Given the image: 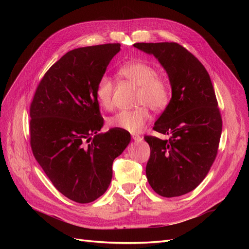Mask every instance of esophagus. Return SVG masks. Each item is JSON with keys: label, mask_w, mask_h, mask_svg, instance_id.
Wrapping results in <instances>:
<instances>
[{"label": "esophagus", "mask_w": 249, "mask_h": 249, "mask_svg": "<svg viewBox=\"0 0 249 249\" xmlns=\"http://www.w3.org/2000/svg\"><path fill=\"white\" fill-rule=\"evenodd\" d=\"M132 138L135 140V141H141L143 139L142 136H139V135H136V134H133L132 135Z\"/></svg>", "instance_id": "1"}]
</instances>
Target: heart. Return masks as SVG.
<instances>
[{"label": "heart", "mask_w": 249, "mask_h": 249, "mask_svg": "<svg viewBox=\"0 0 249 249\" xmlns=\"http://www.w3.org/2000/svg\"><path fill=\"white\" fill-rule=\"evenodd\" d=\"M119 74L138 86L137 104L140 107L133 110H123L109 118V124L130 133H138L150 119L147 106L154 111H162L170 100V89L167 82L158 77L155 67L141 61L126 63L118 71ZM112 80L103 76L97 82L95 95L100 105L106 110L113 108Z\"/></svg>", "instance_id": "1"}]
</instances>
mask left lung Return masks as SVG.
Instances as JSON below:
<instances>
[{"label": "left lung", "instance_id": "obj_1", "mask_svg": "<svg viewBox=\"0 0 249 249\" xmlns=\"http://www.w3.org/2000/svg\"><path fill=\"white\" fill-rule=\"evenodd\" d=\"M134 47L158 59L171 86L170 102L154 125L170 138L144 137L150 147L146 178L161 196H180L202 182L217 155L222 119L212 82L199 60L178 43Z\"/></svg>", "mask_w": 249, "mask_h": 249}]
</instances>
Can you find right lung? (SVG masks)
I'll return each mask as SVG.
<instances>
[{"label":"right lung","instance_id":"obj_1","mask_svg":"<svg viewBox=\"0 0 249 249\" xmlns=\"http://www.w3.org/2000/svg\"><path fill=\"white\" fill-rule=\"evenodd\" d=\"M119 51V43H107L67 52L44 74L30 107L35 159L56 189L76 202L106 192L113 161L131 142L127 131L99 134L104 118L95 89Z\"/></svg>","mask_w":249,"mask_h":249}]
</instances>
